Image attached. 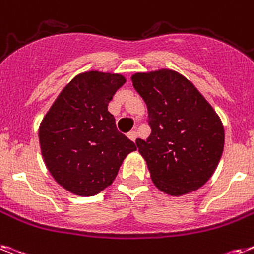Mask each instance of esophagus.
I'll use <instances>...</instances> for the list:
<instances>
[{"mask_svg":"<svg viewBox=\"0 0 254 254\" xmlns=\"http://www.w3.org/2000/svg\"><path fill=\"white\" fill-rule=\"evenodd\" d=\"M127 137L130 138L131 141H135L137 139V130H131L127 133Z\"/></svg>","mask_w":254,"mask_h":254,"instance_id":"1","label":"esophagus"}]
</instances>
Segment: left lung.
Here are the masks:
<instances>
[{
	"label": "left lung",
	"mask_w": 254,
	"mask_h": 254,
	"mask_svg": "<svg viewBox=\"0 0 254 254\" xmlns=\"http://www.w3.org/2000/svg\"><path fill=\"white\" fill-rule=\"evenodd\" d=\"M147 106L150 137L138 150L158 189L171 195L195 190L214 174L224 147L222 121L181 74L163 69L131 77Z\"/></svg>",
	"instance_id": "left-lung-1"
}]
</instances>
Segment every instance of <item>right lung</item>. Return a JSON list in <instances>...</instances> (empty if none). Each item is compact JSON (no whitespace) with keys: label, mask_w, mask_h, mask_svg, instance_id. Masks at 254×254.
Here are the masks:
<instances>
[{"label":"right lung","mask_w":254,"mask_h":254,"mask_svg":"<svg viewBox=\"0 0 254 254\" xmlns=\"http://www.w3.org/2000/svg\"><path fill=\"white\" fill-rule=\"evenodd\" d=\"M125 83L120 74L87 71L56 99L39 129L41 154L61 187L95 195L112 184L123 160L137 146L116 127L108 104Z\"/></svg>","instance_id":"obj_1"}]
</instances>
